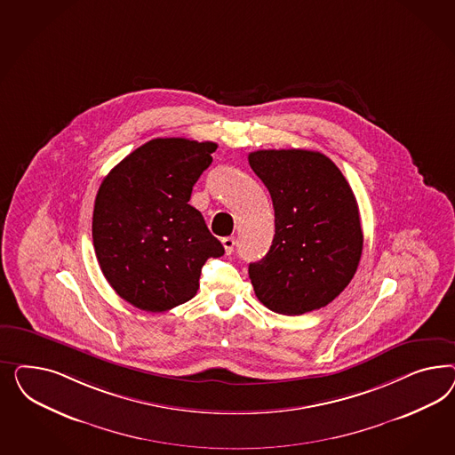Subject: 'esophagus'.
I'll use <instances>...</instances> for the list:
<instances>
[{"mask_svg":"<svg viewBox=\"0 0 455 455\" xmlns=\"http://www.w3.org/2000/svg\"><path fill=\"white\" fill-rule=\"evenodd\" d=\"M221 245L225 248V253H227V255H230V253L234 251L235 248L234 236H225V238H221Z\"/></svg>","mask_w":455,"mask_h":455,"instance_id":"obj_1","label":"esophagus"}]
</instances>
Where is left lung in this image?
Segmentation results:
<instances>
[{
	"instance_id": "obj_1",
	"label": "left lung",
	"mask_w": 455,
	"mask_h": 455,
	"mask_svg": "<svg viewBox=\"0 0 455 455\" xmlns=\"http://www.w3.org/2000/svg\"><path fill=\"white\" fill-rule=\"evenodd\" d=\"M248 164L275 210L272 247L248 267L257 299L283 315L329 305L355 275L363 247L348 181L329 156L310 150H259Z\"/></svg>"
}]
</instances>
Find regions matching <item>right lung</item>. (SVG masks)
Instances as JSON below:
<instances>
[{
  "mask_svg": "<svg viewBox=\"0 0 455 455\" xmlns=\"http://www.w3.org/2000/svg\"><path fill=\"white\" fill-rule=\"evenodd\" d=\"M213 141L155 138L101 181L93 210V245L113 290L145 312L188 302L202 267L225 253L192 207L193 185L212 164Z\"/></svg>",
  "mask_w": 455,
  "mask_h": 455,
  "instance_id": "1",
  "label": "right lung"
}]
</instances>
